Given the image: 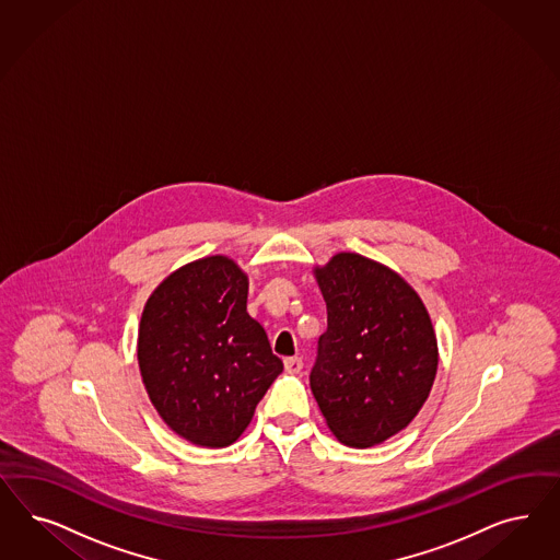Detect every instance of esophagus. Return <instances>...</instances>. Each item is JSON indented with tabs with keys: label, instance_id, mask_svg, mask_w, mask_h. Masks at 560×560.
<instances>
[{
	"label": "esophagus",
	"instance_id": "obj_1",
	"mask_svg": "<svg viewBox=\"0 0 560 560\" xmlns=\"http://www.w3.org/2000/svg\"><path fill=\"white\" fill-rule=\"evenodd\" d=\"M284 369H287V373H290V375H299V373L303 371V361L296 359V357L287 359V361H284Z\"/></svg>",
	"mask_w": 560,
	"mask_h": 560
}]
</instances>
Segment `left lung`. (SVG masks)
<instances>
[{
  "mask_svg": "<svg viewBox=\"0 0 560 560\" xmlns=\"http://www.w3.org/2000/svg\"><path fill=\"white\" fill-rule=\"evenodd\" d=\"M327 331L311 392L327 429L366 450L404 431L433 389L439 343L415 287L389 266L340 252L313 266Z\"/></svg>",
  "mask_w": 560,
  "mask_h": 560,
  "instance_id": "left-lung-1",
  "label": "left lung"
}]
</instances>
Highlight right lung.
<instances>
[{"mask_svg":"<svg viewBox=\"0 0 560 560\" xmlns=\"http://www.w3.org/2000/svg\"><path fill=\"white\" fill-rule=\"evenodd\" d=\"M249 276L229 255L171 271L145 301L138 364L164 424L208 450L233 445L284 371L247 313Z\"/></svg>","mask_w":560,"mask_h":560,"instance_id":"add662e5","label":"right lung"}]
</instances>
